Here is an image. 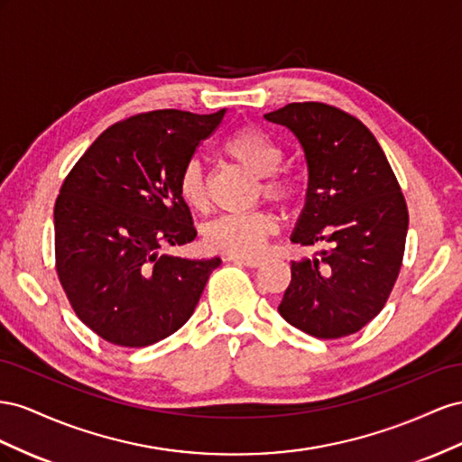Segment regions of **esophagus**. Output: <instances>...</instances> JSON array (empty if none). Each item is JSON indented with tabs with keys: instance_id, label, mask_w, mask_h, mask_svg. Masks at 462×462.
<instances>
[{
	"instance_id": "obj_1",
	"label": "esophagus",
	"mask_w": 462,
	"mask_h": 462,
	"mask_svg": "<svg viewBox=\"0 0 462 462\" xmlns=\"http://www.w3.org/2000/svg\"><path fill=\"white\" fill-rule=\"evenodd\" d=\"M228 261L236 263V265H244V267H249V269H257L263 265L261 259H254V257H238V255H230Z\"/></svg>"
}]
</instances>
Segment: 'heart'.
<instances>
[{"instance_id":"b5f03b06","label":"heart","mask_w":462,"mask_h":462,"mask_svg":"<svg viewBox=\"0 0 462 462\" xmlns=\"http://www.w3.org/2000/svg\"><path fill=\"white\" fill-rule=\"evenodd\" d=\"M222 151L232 161L244 166L247 172L263 178L261 189L269 199L292 201L298 186L290 174L276 172L282 162V151L269 135L255 127H242L222 143ZM180 199L189 208L199 210L207 203L203 168L197 158L183 164L178 178ZM276 217L269 210H257L247 215H222L210 220L203 230L205 245L213 252L238 257H255L263 252L271 234L276 232Z\"/></svg>"}]
</instances>
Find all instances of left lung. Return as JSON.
Masks as SVG:
<instances>
[{"mask_svg": "<svg viewBox=\"0 0 462 462\" xmlns=\"http://www.w3.org/2000/svg\"><path fill=\"white\" fill-rule=\"evenodd\" d=\"M294 134L308 164L306 203L290 240L328 244L292 261L279 313L300 331L340 338L383 310L397 281L408 208L383 149L360 120L321 102L265 114Z\"/></svg>", "mask_w": 462, "mask_h": 462, "instance_id": "1", "label": "left lung"}]
</instances>
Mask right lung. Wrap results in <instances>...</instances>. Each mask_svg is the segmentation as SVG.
<instances>
[{"label": "right lung", "mask_w": 462, "mask_h": 462, "mask_svg": "<svg viewBox=\"0 0 462 462\" xmlns=\"http://www.w3.org/2000/svg\"><path fill=\"white\" fill-rule=\"evenodd\" d=\"M217 114L156 110L108 127L65 178L54 208L56 267L77 318L112 345L176 333L220 257L162 254L195 240L178 178Z\"/></svg>", "instance_id": "1"}]
</instances>
